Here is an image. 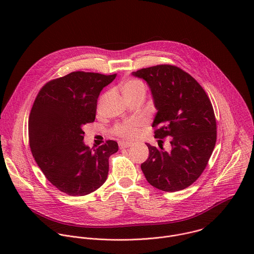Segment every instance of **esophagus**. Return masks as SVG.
<instances>
[{"instance_id": "34e87169", "label": "esophagus", "mask_w": 254, "mask_h": 254, "mask_svg": "<svg viewBox=\"0 0 254 254\" xmlns=\"http://www.w3.org/2000/svg\"><path fill=\"white\" fill-rule=\"evenodd\" d=\"M131 146L130 142H127V141H120L119 142V147L120 149H127V148H129Z\"/></svg>"}]
</instances>
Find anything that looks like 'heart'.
I'll return each mask as SVG.
<instances>
[{"label":"heart","instance_id":"b5f03b06","mask_svg":"<svg viewBox=\"0 0 254 254\" xmlns=\"http://www.w3.org/2000/svg\"><path fill=\"white\" fill-rule=\"evenodd\" d=\"M121 90L126 99L136 95H146V87H144V84L137 79H127L124 81L121 84ZM142 126V119L132 118L117 124L113 128V132L126 139H132L137 135L138 129Z\"/></svg>","mask_w":254,"mask_h":254}]
</instances>
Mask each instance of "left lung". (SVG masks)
I'll return each instance as SVG.
<instances>
[{
  "label": "left lung",
  "mask_w": 254,
  "mask_h": 254,
  "mask_svg": "<svg viewBox=\"0 0 254 254\" xmlns=\"http://www.w3.org/2000/svg\"><path fill=\"white\" fill-rule=\"evenodd\" d=\"M132 75L147 81L157 115L156 138L171 136V152L147 143L148 160L140 165L148 182L165 192L191 186L205 170L217 138L212 103L202 86L183 69L170 64L142 68Z\"/></svg>",
  "instance_id": "left-lung-1"
}]
</instances>
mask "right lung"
<instances>
[{
    "mask_svg": "<svg viewBox=\"0 0 254 254\" xmlns=\"http://www.w3.org/2000/svg\"><path fill=\"white\" fill-rule=\"evenodd\" d=\"M117 74L75 71L48 81L29 117L32 155L49 182L69 196H84L103 185L116 140L92 150L83 142V126L95 120L97 98Z\"/></svg>",
    "mask_w": 254,
    "mask_h": 254,
    "instance_id": "right-lung-1",
    "label": "right lung"
}]
</instances>
